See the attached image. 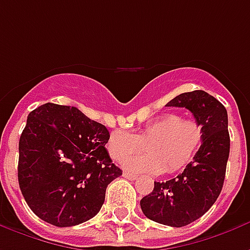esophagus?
<instances>
[{
    "label": "esophagus",
    "mask_w": 250,
    "mask_h": 250,
    "mask_svg": "<svg viewBox=\"0 0 250 250\" xmlns=\"http://www.w3.org/2000/svg\"><path fill=\"white\" fill-rule=\"evenodd\" d=\"M123 177L127 179H130V181H135V179L138 178V175H135V174L132 173H128V171H125V173H123Z\"/></svg>",
    "instance_id": "esophagus-1"
}]
</instances>
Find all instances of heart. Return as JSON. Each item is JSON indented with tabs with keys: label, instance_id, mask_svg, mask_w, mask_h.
<instances>
[{
	"label": "heart",
	"instance_id": "heart-1",
	"mask_svg": "<svg viewBox=\"0 0 250 250\" xmlns=\"http://www.w3.org/2000/svg\"><path fill=\"white\" fill-rule=\"evenodd\" d=\"M204 141L202 125L178 114H165L147 122L135 134L116 130L107 141V151L116 162L143 151L147 154L126 160L123 166L132 173H175L193 161Z\"/></svg>",
	"mask_w": 250,
	"mask_h": 250
}]
</instances>
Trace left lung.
Listing matches in <instances>:
<instances>
[{"instance_id": "1", "label": "left lung", "mask_w": 250, "mask_h": 250, "mask_svg": "<svg viewBox=\"0 0 250 250\" xmlns=\"http://www.w3.org/2000/svg\"><path fill=\"white\" fill-rule=\"evenodd\" d=\"M166 105L188 108L202 125L204 141L184 173L166 182H154L152 193L141 199V208L147 218L181 228L202 217L222 190L230 150L228 112L201 89L181 93Z\"/></svg>"}]
</instances>
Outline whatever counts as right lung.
Segmentation results:
<instances>
[{
  "mask_svg": "<svg viewBox=\"0 0 250 250\" xmlns=\"http://www.w3.org/2000/svg\"><path fill=\"white\" fill-rule=\"evenodd\" d=\"M105 125L80 109L46 103L28 115L19 143V184L32 211L60 228L91 220L122 170L105 148Z\"/></svg>",
  "mask_w": 250,
  "mask_h": 250,
  "instance_id": "obj_1",
  "label": "right lung"
}]
</instances>
